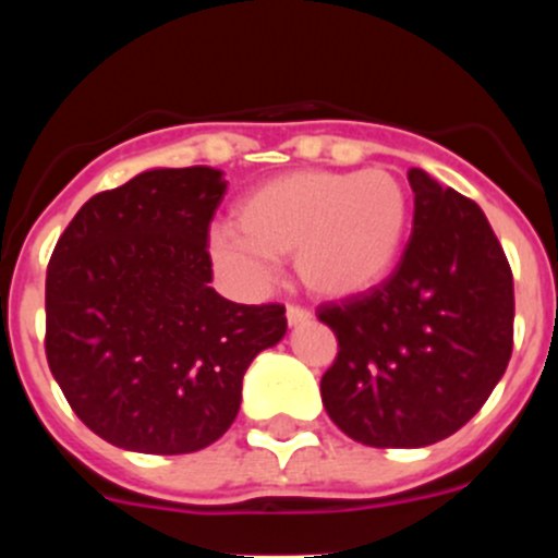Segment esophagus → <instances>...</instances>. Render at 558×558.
Listing matches in <instances>:
<instances>
[{
    "label": "esophagus",
    "instance_id": "esophagus-1",
    "mask_svg": "<svg viewBox=\"0 0 558 558\" xmlns=\"http://www.w3.org/2000/svg\"><path fill=\"white\" fill-rule=\"evenodd\" d=\"M313 315L307 311H302V307L296 305H289L286 307V320H289V326H302V324H311Z\"/></svg>",
    "mask_w": 558,
    "mask_h": 558
}]
</instances>
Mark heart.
<instances>
[{
  "label": "heart",
  "mask_w": 558,
  "mask_h": 558,
  "mask_svg": "<svg viewBox=\"0 0 558 558\" xmlns=\"http://www.w3.org/2000/svg\"><path fill=\"white\" fill-rule=\"evenodd\" d=\"M410 229V196L388 170H305L251 189L234 229L213 232L210 253L227 272L262 280L275 258L318 300L345 302L384 286Z\"/></svg>",
  "instance_id": "b5f03b06"
}]
</instances>
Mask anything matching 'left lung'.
Segmentation results:
<instances>
[{
    "label": "left lung",
    "instance_id": "8db88e82",
    "mask_svg": "<svg viewBox=\"0 0 558 558\" xmlns=\"http://www.w3.org/2000/svg\"><path fill=\"white\" fill-rule=\"evenodd\" d=\"M413 234L369 294L318 307L337 337L320 378L329 418L373 448H424L459 432L513 353V272L481 207L410 170Z\"/></svg>",
    "mask_w": 558,
    "mask_h": 558
}]
</instances>
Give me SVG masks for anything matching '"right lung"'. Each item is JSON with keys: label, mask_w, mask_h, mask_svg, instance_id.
<instances>
[{"label": "right lung", "mask_w": 558, "mask_h": 558, "mask_svg": "<svg viewBox=\"0 0 558 558\" xmlns=\"http://www.w3.org/2000/svg\"><path fill=\"white\" fill-rule=\"evenodd\" d=\"M221 170H148L92 196L53 247L45 356L77 418L110 446L194 453L238 418L243 375L283 340V305L210 286Z\"/></svg>", "instance_id": "add662e5"}]
</instances>
